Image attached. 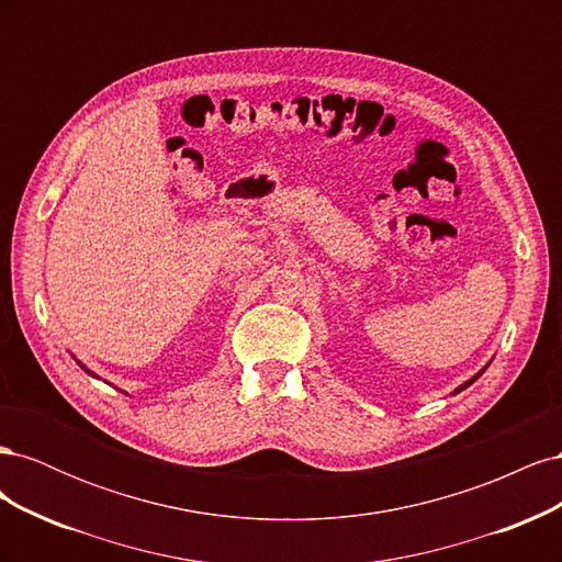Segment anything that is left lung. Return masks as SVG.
<instances>
[{
    "instance_id": "1",
    "label": "left lung",
    "mask_w": 562,
    "mask_h": 562,
    "mask_svg": "<svg viewBox=\"0 0 562 562\" xmlns=\"http://www.w3.org/2000/svg\"><path fill=\"white\" fill-rule=\"evenodd\" d=\"M487 366H490V363H487ZM487 366H485V368H487ZM485 368H483V370H481V372H475V375H473V378H471V380H467V382H464V384H459V386H457V389H454V391H452V394H459V391H462V389H467V386H471V384H473V382H475V380H479V378H481V375H483V372H485Z\"/></svg>"
}]
</instances>
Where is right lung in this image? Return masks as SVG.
<instances>
[{"label":"right lung","instance_id":"obj_1","mask_svg":"<svg viewBox=\"0 0 562 562\" xmlns=\"http://www.w3.org/2000/svg\"><path fill=\"white\" fill-rule=\"evenodd\" d=\"M77 363L81 366V370H83V372H89V375H91V378H98V375H95V372H93V370H89V368H87V366H83L81 361H77Z\"/></svg>","mask_w":562,"mask_h":562}]
</instances>
